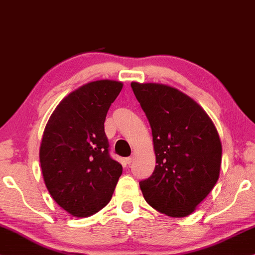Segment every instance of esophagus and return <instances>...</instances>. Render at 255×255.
Here are the masks:
<instances>
[{"label":"esophagus","instance_id":"1","mask_svg":"<svg viewBox=\"0 0 255 255\" xmlns=\"http://www.w3.org/2000/svg\"><path fill=\"white\" fill-rule=\"evenodd\" d=\"M133 159H134L133 156H128V157H126V162H127L128 165H130L131 161H133Z\"/></svg>","mask_w":255,"mask_h":255}]
</instances>
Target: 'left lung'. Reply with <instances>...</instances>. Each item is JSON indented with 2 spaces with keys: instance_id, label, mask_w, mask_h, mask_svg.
I'll list each match as a JSON object with an SVG mask.
<instances>
[{
  "instance_id": "8db88e82",
  "label": "left lung",
  "mask_w": 255,
  "mask_h": 255,
  "mask_svg": "<svg viewBox=\"0 0 255 255\" xmlns=\"http://www.w3.org/2000/svg\"><path fill=\"white\" fill-rule=\"evenodd\" d=\"M130 86L149 121L157 163L140 181L143 198L160 213L187 217L219 179L222 147L217 128L194 100L173 87Z\"/></svg>"
}]
</instances>
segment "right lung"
<instances>
[{
    "mask_svg": "<svg viewBox=\"0 0 255 255\" xmlns=\"http://www.w3.org/2000/svg\"><path fill=\"white\" fill-rule=\"evenodd\" d=\"M122 89L112 80L89 82L66 96L44 128L40 162L51 198L76 218L111 201L122 166L109 155L108 109Z\"/></svg>",
    "mask_w": 255,
    "mask_h": 255,
    "instance_id": "1",
    "label": "right lung"
}]
</instances>
